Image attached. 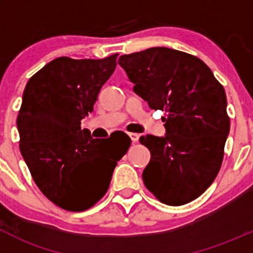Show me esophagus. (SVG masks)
Returning a JSON list of instances; mask_svg holds the SVG:
<instances>
[{
	"instance_id": "1",
	"label": "esophagus",
	"mask_w": 253,
	"mask_h": 253,
	"mask_svg": "<svg viewBox=\"0 0 253 253\" xmlns=\"http://www.w3.org/2000/svg\"><path fill=\"white\" fill-rule=\"evenodd\" d=\"M128 136H129V138L132 139V142L137 143L139 141V134L138 133H128Z\"/></svg>"
}]
</instances>
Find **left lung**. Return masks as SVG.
I'll return each instance as SVG.
<instances>
[{"label": "left lung", "mask_w": 253, "mask_h": 253, "mask_svg": "<svg viewBox=\"0 0 253 253\" xmlns=\"http://www.w3.org/2000/svg\"><path fill=\"white\" fill-rule=\"evenodd\" d=\"M133 90L150 109L165 111L167 136H143L150 152L145 187L162 203L182 206L200 197L220 170L230 131L223 85L196 56L168 47L124 55Z\"/></svg>", "instance_id": "8db88e82"}]
</instances>
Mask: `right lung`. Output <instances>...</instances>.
I'll use <instances>...</instances> for the list:
<instances>
[{"mask_svg": "<svg viewBox=\"0 0 253 253\" xmlns=\"http://www.w3.org/2000/svg\"><path fill=\"white\" fill-rule=\"evenodd\" d=\"M119 53L101 60L57 57L28 81L17 117L19 149L33 180L60 208L83 211L104 197L117 162L131 145L114 149L81 129Z\"/></svg>", "mask_w": 253, "mask_h": 253, "instance_id": "obj_1", "label": "right lung"}]
</instances>
